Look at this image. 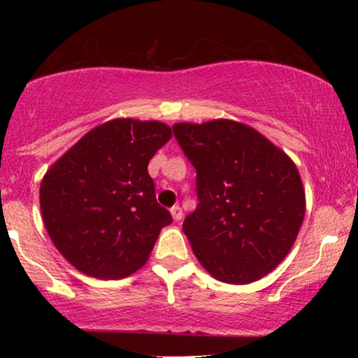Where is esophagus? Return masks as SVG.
<instances>
[{"instance_id":"34e87169","label":"esophagus","mask_w":358,"mask_h":358,"mask_svg":"<svg viewBox=\"0 0 358 358\" xmlns=\"http://www.w3.org/2000/svg\"><path fill=\"white\" fill-rule=\"evenodd\" d=\"M182 208L179 207V205H174L173 208H171V217H173L174 222H179V220H182Z\"/></svg>"}]
</instances>
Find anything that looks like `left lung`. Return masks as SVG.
I'll use <instances>...</instances> for the list:
<instances>
[{
  "instance_id": "obj_1",
  "label": "left lung",
  "mask_w": 358,
  "mask_h": 358,
  "mask_svg": "<svg viewBox=\"0 0 358 358\" xmlns=\"http://www.w3.org/2000/svg\"><path fill=\"white\" fill-rule=\"evenodd\" d=\"M174 135L197 171L199 205L182 229L220 282L246 285L272 272L296 241L306 199L295 163L241 122H179Z\"/></svg>"
}]
</instances>
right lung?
Masks as SVG:
<instances>
[{
    "label": "right lung",
    "mask_w": 358,
    "mask_h": 358,
    "mask_svg": "<svg viewBox=\"0 0 358 358\" xmlns=\"http://www.w3.org/2000/svg\"><path fill=\"white\" fill-rule=\"evenodd\" d=\"M173 136L158 120L112 119L63 153L41 182V212L58 252L86 275L117 280L148 261L173 222L148 163Z\"/></svg>",
    "instance_id": "obj_1"
}]
</instances>
